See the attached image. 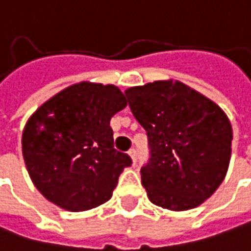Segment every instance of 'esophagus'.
I'll list each match as a JSON object with an SVG mask.
<instances>
[{"label": "esophagus", "mask_w": 251, "mask_h": 251, "mask_svg": "<svg viewBox=\"0 0 251 251\" xmlns=\"http://www.w3.org/2000/svg\"><path fill=\"white\" fill-rule=\"evenodd\" d=\"M127 153H129V156H130L132 162L135 163V162H136V151H135V149H130V151H129Z\"/></svg>", "instance_id": "esophagus-1"}]
</instances>
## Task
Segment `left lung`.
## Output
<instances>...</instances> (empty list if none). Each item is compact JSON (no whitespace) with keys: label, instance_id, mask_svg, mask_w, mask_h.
Masks as SVG:
<instances>
[{"label":"left lung","instance_id":"left-lung-1","mask_svg":"<svg viewBox=\"0 0 251 251\" xmlns=\"http://www.w3.org/2000/svg\"><path fill=\"white\" fill-rule=\"evenodd\" d=\"M148 133L149 163L140 177L149 200L172 212L198 207L226 177L233 129L212 99L180 81H155L125 91Z\"/></svg>","mask_w":251,"mask_h":251}]
</instances>
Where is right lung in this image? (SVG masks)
<instances>
[{"label":"right lung","mask_w":251,"mask_h":251,"mask_svg":"<svg viewBox=\"0 0 251 251\" xmlns=\"http://www.w3.org/2000/svg\"><path fill=\"white\" fill-rule=\"evenodd\" d=\"M115 85L82 81L44 102L26 121L23 156L39 193L68 212L112 198L130 157L113 149L111 118L125 108Z\"/></svg>","instance_id":"obj_1"}]
</instances>
